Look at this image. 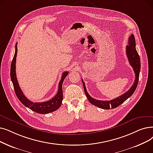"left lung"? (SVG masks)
I'll use <instances>...</instances> for the list:
<instances>
[{
	"mask_svg": "<svg viewBox=\"0 0 153 153\" xmlns=\"http://www.w3.org/2000/svg\"><path fill=\"white\" fill-rule=\"evenodd\" d=\"M128 41V45H126V55H127L130 65L132 66V68H133L134 72L136 74L134 82L132 84L129 90L125 92L123 95L119 96L114 99H112L111 101H99L90 96V95L88 93L87 90H86L85 83L82 79V82L83 84L84 90L86 97H88L89 101L92 104L97 106V107L99 108L104 109H114L118 107L119 105H121L132 95V94L134 92L137 88L139 81V72H140L141 69L140 57H139V56L136 49V41L134 36L133 34H131V36H129Z\"/></svg>",
	"mask_w": 153,
	"mask_h": 153,
	"instance_id": "left-lung-1",
	"label": "left lung"
}]
</instances>
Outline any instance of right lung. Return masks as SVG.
<instances>
[{
    "label": "right lung",
    "mask_w": 153,
    "mask_h": 153,
    "mask_svg": "<svg viewBox=\"0 0 153 153\" xmlns=\"http://www.w3.org/2000/svg\"><path fill=\"white\" fill-rule=\"evenodd\" d=\"M17 44H16V51L15 54L13 57L12 61L10 66V78L14 85V91L16 94L19 99V100L21 101L25 106L29 108L32 111L39 114H48L50 112H54L58 109L61 105L62 101L63 99L62 94V84L65 77L69 74L68 71H65L62 73V77L60 82L59 83V89L56 95L52 98L50 100L43 102H33L25 96L24 93L22 92L21 88L19 85L17 77H16V57L17 54Z\"/></svg>",
    "instance_id": "obj_1"
}]
</instances>
